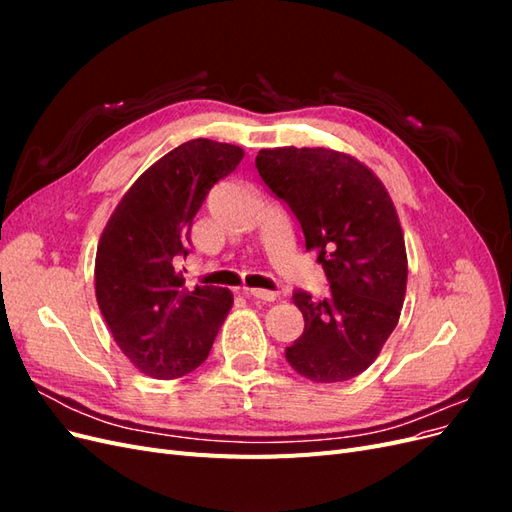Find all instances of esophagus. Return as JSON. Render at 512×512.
Listing matches in <instances>:
<instances>
[{
	"instance_id": "esophagus-1",
	"label": "esophagus",
	"mask_w": 512,
	"mask_h": 512,
	"mask_svg": "<svg viewBox=\"0 0 512 512\" xmlns=\"http://www.w3.org/2000/svg\"><path fill=\"white\" fill-rule=\"evenodd\" d=\"M243 294H247V297H252V299H258V301H265V303L277 301V294L271 292V290H260V288L247 290V288H243Z\"/></svg>"
}]
</instances>
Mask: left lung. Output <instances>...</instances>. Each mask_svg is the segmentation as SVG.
<instances>
[{
  "mask_svg": "<svg viewBox=\"0 0 512 512\" xmlns=\"http://www.w3.org/2000/svg\"><path fill=\"white\" fill-rule=\"evenodd\" d=\"M256 168L331 284L324 299L292 292L305 329L286 361L312 382L359 376L397 327L406 297V243L391 196L367 166L324 147L260 149Z\"/></svg>",
  "mask_w": 512,
  "mask_h": 512,
  "instance_id": "obj_1",
  "label": "left lung"
}]
</instances>
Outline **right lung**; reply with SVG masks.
I'll return each mask as SVG.
<instances>
[{
	"instance_id": "obj_1",
	"label": "right lung",
	"mask_w": 512,
	"mask_h": 512,
	"mask_svg": "<svg viewBox=\"0 0 512 512\" xmlns=\"http://www.w3.org/2000/svg\"><path fill=\"white\" fill-rule=\"evenodd\" d=\"M243 149L194 138L168 151L121 198L96 254V297L117 346L143 374L181 378L205 363L232 307L226 288L185 290L194 215Z\"/></svg>"
}]
</instances>
